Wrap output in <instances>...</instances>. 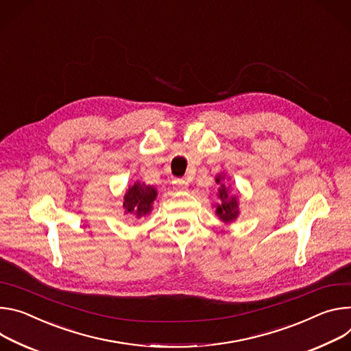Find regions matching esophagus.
I'll use <instances>...</instances> for the list:
<instances>
[{
	"instance_id": "34e87169",
	"label": "esophagus",
	"mask_w": 351,
	"mask_h": 351,
	"mask_svg": "<svg viewBox=\"0 0 351 351\" xmlns=\"http://www.w3.org/2000/svg\"><path fill=\"white\" fill-rule=\"evenodd\" d=\"M174 184H176V189L177 191H184L188 186V182L185 180H176Z\"/></svg>"
}]
</instances>
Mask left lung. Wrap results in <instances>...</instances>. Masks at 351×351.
<instances>
[{
  "label": "left lung",
  "mask_w": 351,
  "mask_h": 351,
  "mask_svg": "<svg viewBox=\"0 0 351 351\" xmlns=\"http://www.w3.org/2000/svg\"><path fill=\"white\" fill-rule=\"evenodd\" d=\"M223 180H224L223 174H219L216 177V182L220 185L219 192H217L220 204L216 205V215L219 216V219L221 221H224L227 224V223H231L237 219V216L240 215V209H239L237 197L230 195L228 186L224 185Z\"/></svg>",
  "instance_id": "obj_1"
}]
</instances>
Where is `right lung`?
I'll return each instance as SVG.
<instances>
[{
	"label": "right lung",
	"mask_w": 351,
	"mask_h": 351,
	"mask_svg": "<svg viewBox=\"0 0 351 351\" xmlns=\"http://www.w3.org/2000/svg\"><path fill=\"white\" fill-rule=\"evenodd\" d=\"M156 197H158V191L154 189V186L136 181L132 186L128 188L124 197L125 213H134L138 219L149 215L152 212Z\"/></svg>",
	"instance_id": "add662e5"
}]
</instances>
